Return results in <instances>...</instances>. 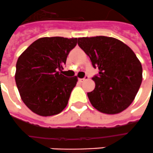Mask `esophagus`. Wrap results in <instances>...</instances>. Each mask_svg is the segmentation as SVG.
Instances as JSON below:
<instances>
[{
	"mask_svg": "<svg viewBox=\"0 0 153 153\" xmlns=\"http://www.w3.org/2000/svg\"><path fill=\"white\" fill-rule=\"evenodd\" d=\"M88 76H87V75H86L85 77H84V78H83V79H79V82H84V81H86V80H88Z\"/></svg>",
	"mask_w": 153,
	"mask_h": 153,
	"instance_id": "esophagus-1",
	"label": "esophagus"
}]
</instances>
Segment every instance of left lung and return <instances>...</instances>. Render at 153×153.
I'll return each instance as SVG.
<instances>
[{
	"label": "left lung",
	"mask_w": 153,
	"mask_h": 153,
	"mask_svg": "<svg viewBox=\"0 0 153 153\" xmlns=\"http://www.w3.org/2000/svg\"><path fill=\"white\" fill-rule=\"evenodd\" d=\"M78 45L89 56L99 73L92 78L96 87L88 92L94 108L115 114L129 107L142 82L141 63L131 48L113 37L96 36L78 39Z\"/></svg>",
	"instance_id": "left-lung-1"
}]
</instances>
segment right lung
<instances>
[{
	"label": "right lung",
	"instance_id": "add662e5",
	"mask_svg": "<svg viewBox=\"0 0 153 153\" xmlns=\"http://www.w3.org/2000/svg\"><path fill=\"white\" fill-rule=\"evenodd\" d=\"M77 42V38L44 37L33 42L19 57L17 88L22 101L33 113L53 116L66 107L78 79L63 75L62 70Z\"/></svg>",
	"mask_w": 153,
	"mask_h": 153
}]
</instances>
